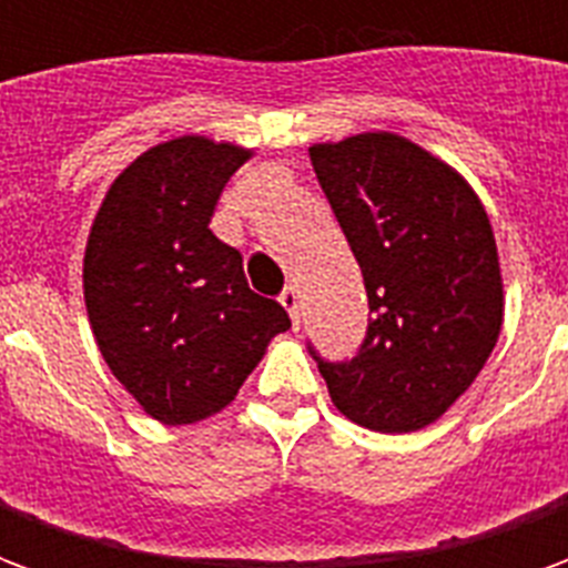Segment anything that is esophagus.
Listing matches in <instances>:
<instances>
[{"label": "esophagus", "instance_id": "obj_1", "mask_svg": "<svg viewBox=\"0 0 568 568\" xmlns=\"http://www.w3.org/2000/svg\"><path fill=\"white\" fill-rule=\"evenodd\" d=\"M280 304L288 310V316L295 322V328L301 325V295H297V285H285L283 295H280Z\"/></svg>", "mask_w": 568, "mask_h": 568}]
</instances>
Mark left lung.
<instances>
[{"label":"left lung","mask_w":568,"mask_h":568,"mask_svg":"<svg viewBox=\"0 0 568 568\" xmlns=\"http://www.w3.org/2000/svg\"><path fill=\"white\" fill-rule=\"evenodd\" d=\"M368 292L353 362H320L334 407L371 432L432 426L475 383L505 316L499 248L475 187L417 142L374 130L310 145Z\"/></svg>","instance_id":"8db88e82"}]
</instances>
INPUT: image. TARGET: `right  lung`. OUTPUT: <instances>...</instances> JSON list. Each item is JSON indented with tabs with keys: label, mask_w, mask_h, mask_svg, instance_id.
<instances>
[{
	"label": "right lung",
	"mask_w": 568,
	"mask_h": 568,
	"mask_svg": "<svg viewBox=\"0 0 568 568\" xmlns=\"http://www.w3.org/2000/svg\"><path fill=\"white\" fill-rule=\"evenodd\" d=\"M252 149L179 136L142 151L105 191L84 246V304L105 365L151 419L191 426L231 405L292 328L255 295L243 255L210 231Z\"/></svg>",
	"instance_id": "1"
}]
</instances>
